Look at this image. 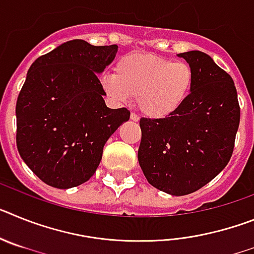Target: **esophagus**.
I'll return each instance as SVG.
<instances>
[{"mask_svg":"<svg viewBox=\"0 0 254 254\" xmlns=\"http://www.w3.org/2000/svg\"><path fill=\"white\" fill-rule=\"evenodd\" d=\"M131 120H132V121H134V122H138V121H140V117H138L137 114L131 113Z\"/></svg>","mask_w":254,"mask_h":254,"instance_id":"34e87169","label":"esophagus"}]
</instances>
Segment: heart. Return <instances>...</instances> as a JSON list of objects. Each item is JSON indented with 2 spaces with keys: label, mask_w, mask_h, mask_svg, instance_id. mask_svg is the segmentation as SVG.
<instances>
[{
  "label": "heart",
  "mask_w": 254,
  "mask_h": 254,
  "mask_svg": "<svg viewBox=\"0 0 254 254\" xmlns=\"http://www.w3.org/2000/svg\"><path fill=\"white\" fill-rule=\"evenodd\" d=\"M100 82L117 103H127L136 96L145 116L160 120L187 100L193 86V71L186 62H173L152 53H132L118 62L116 73H105Z\"/></svg>",
  "instance_id": "obj_1"
}]
</instances>
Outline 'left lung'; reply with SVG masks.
Here are the masks:
<instances>
[{"label": "left lung", "instance_id": "1", "mask_svg": "<svg viewBox=\"0 0 254 254\" xmlns=\"http://www.w3.org/2000/svg\"><path fill=\"white\" fill-rule=\"evenodd\" d=\"M193 71V86L178 111L141 118L138 163L147 182L173 196L196 192L232 158L241 108L232 76L199 51L179 53Z\"/></svg>", "mask_w": 254, "mask_h": 254}]
</instances>
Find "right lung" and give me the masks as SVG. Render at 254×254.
<instances>
[{"mask_svg":"<svg viewBox=\"0 0 254 254\" xmlns=\"http://www.w3.org/2000/svg\"><path fill=\"white\" fill-rule=\"evenodd\" d=\"M117 44L73 39L33 62L16 102V145L35 176L55 188L91 178L105 142L123 122L126 108L105 105L98 73L113 62Z\"/></svg>","mask_w":254,"mask_h":254,"instance_id":"obj_1","label":"right lung"}]
</instances>
